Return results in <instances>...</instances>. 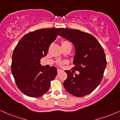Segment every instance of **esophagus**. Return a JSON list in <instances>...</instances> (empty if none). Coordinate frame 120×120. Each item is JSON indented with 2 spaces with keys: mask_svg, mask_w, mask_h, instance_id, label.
I'll use <instances>...</instances> for the list:
<instances>
[{
  "mask_svg": "<svg viewBox=\"0 0 120 120\" xmlns=\"http://www.w3.org/2000/svg\"><path fill=\"white\" fill-rule=\"evenodd\" d=\"M62 71H63L61 70V69H57V72H58V73H60V72H62Z\"/></svg>",
  "mask_w": 120,
  "mask_h": 120,
  "instance_id": "1",
  "label": "esophagus"
}]
</instances>
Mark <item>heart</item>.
I'll return each mask as SVG.
<instances>
[{
  "instance_id": "heart-1",
  "label": "heart",
  "mask_w": 120,
  "mask_h": 120,
  "mask_svg": "<svg viewBox=\"0 0 120 120\" xmlns=\"http://www.w3.org/2000/svg\"><path fill=\"white\" fill-rule=\"evenodd\" d=\"M70 44L68 42H67V41H62L61 42V44H62V45H67V44ZM66 63V62H59L58 63V64L60 66H62L63 64H64V63Z\"/></svg>"
}]
</instances>
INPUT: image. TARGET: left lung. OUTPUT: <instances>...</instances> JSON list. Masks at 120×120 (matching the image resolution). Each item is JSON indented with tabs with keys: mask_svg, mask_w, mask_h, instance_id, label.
<instances>
[{
	"mask_svg": "<svg viewBox=\"0 0 120 120\" xmlns=\"http://www.w3.org/2000/svg\"><path fill=\"white\" fill-rule=\"evenodd\" d=\"M58 35L73 44L76 53L72 69L79 72L73 76L70 71H65L67 78L63 82L64 88L76 97L91 94L101 83L107 64L102 47L91 34L77 29L60 28Z\"/></svg>",
	"mask_w": 120,
	"mask_h": 120,
	"instance_id": "left-lung-1",
	"label": "left lung"
}]
</instances>
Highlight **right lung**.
Wrapping results in <instances>:
<instances>
[{
    "label": "right lung",
    "mask_w": 120,
    "mask_h": 120,
    "mask_svg": "<svg viewBox=\"0 0 120 120\" xmlns=\"http://www.w3.org/2000/svg\"><path fill=\"white\" fill-rule=\"evenodd\" d=\"M59 28H43L24 35L15 47L11 69L16 85L26 96L39 97L48 91L51 81L57 76V68L45 69L40 60L48 53L57 38Z\"/></svg>",
    "instance_id": "obj_1"
}]
</instances>
